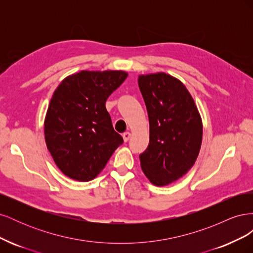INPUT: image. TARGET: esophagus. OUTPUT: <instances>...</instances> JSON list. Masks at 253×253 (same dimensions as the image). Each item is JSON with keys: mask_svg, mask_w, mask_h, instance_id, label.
Segmentation results:
<instances>
[{"mask_svg": "<svg viewBox=\"0 0 253 253\" xmlns=\"http://www.w3.org/2000/svg\"><path fill=\"white\" fill-rule=\"evenodd\" d=\"M122 137H124L125 142H127L129 140V138H131V133L126 132V133H124V135H122Z\"/></svg>", "mask_w": 253, "mask_h": 253, "instance_id": "obj_1", "label": "esophagus"}]
</instances>
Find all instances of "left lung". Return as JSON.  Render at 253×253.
Listing matches in <instances>:
<instances>
[{"instance_id":"left-lung-1","label":"left lung","mask_w":253,"mask_h":253,"mask_svg":"<svg viewBox=\"0 0 253 253\" xmlns=\"http://www.w3.org/2000/svg\"><path fill=\"white\" fill-rule=\"evenodd\" d=\"M138 85L150 122L141 169L153 185L167 186L193 167L202 144V118L186 86L172 76L141 75Z\"/></svg>"}]
</instances>
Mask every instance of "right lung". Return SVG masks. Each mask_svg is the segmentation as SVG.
I'll use <instances>...</instances> for the list:
<instances>
[{"label": "right lung", "mask_w": 253, "mask_h": 253, "mask_svg": "<svg viewBox=\"0 0 253 253\" xmlns=\"http://www.w3.org/2000/svg\"><path fill=\"white\" fill-rule=\"evenodd\" d=\"M127 77L121 71L68 76L53 93L44 121L47 149L59 169L79 181L94 179L120 144L105 101Z\"/></svg>", "instance_id": "obj_1"}]
</instances>
